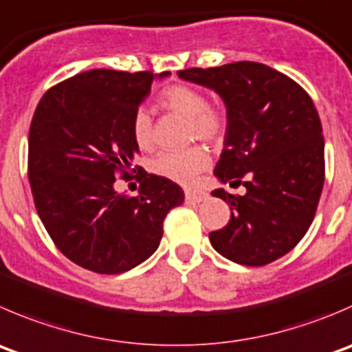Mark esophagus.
I'll return each instance as SVG.
<instances>
[{
	"mask_svg": "<svg viewBox=\"0 0 352 352\" xmlns=\"http://www.w3.org/2000/svg\"><path fill=\"white\" fill-rule=\"evenodd\" d=\"M204 199H206V194H204L203 190L186 189V201H187V203L197 204V203H203Z\"/></svg>",
	"mask_w": 352,
	"mask_h": 352,
	"instance_id": "esophagus-1",
	"label": "esophagus"
}]
</instances>
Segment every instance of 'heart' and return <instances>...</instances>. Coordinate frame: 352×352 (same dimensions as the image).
Returning a JSON list of instances; mask_svg holds the SVG:
<instances>
[{
  "instance_id": "1",
  "label": "heart",
  "mask_w": 352,
  "mask_h": 352,
  "mask_svg": "<svg viewBox=\"0 0 352 352\" xmlns=\"http://www.w3.org/2000/svg\"><path fill=\"white\" fill-rule=\"evenodd\" d=\"M158 104L170 113L187 118L190 125V138L214 141L220 138L225 129L223 115L208 107L206 96L190 85H172L160 94ZM132 135L139 149L148 151L153 148L155 142L153 122L144 110L135 111L132 118ZM208 165H210V155L206 149L201 146H192L186 151L162 153L153 163V170L156 175L165 177L173 182L190 184Z\"/></svg>"
}]
</instances>
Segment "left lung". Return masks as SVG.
Instances as JSON below:
<instances>
[{
	"instance_id": "left-lung-1",
	"label": "left lung",
	"mask_w": 352,
	"mask_h": 352,
	"mask_svg": "<svg viewBox=\"0 0 352 352\" xmlns=\"http://www.w3.org/2000/svg\"><path fill=\"white\" fill-rule=\"evenodd\" d=\"M179 77L221 98L227 129L213 173L230 186L245 179L244 196L221 187L211 192L232 213L210 234L211 245L245 267L282 258L308 232L325 180V142L311 98L287 75L254 61L187 68Z\"/></svg>"
}]
</instances>
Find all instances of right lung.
I'll list each match as a JSON object with an SVG mask.
<instances>
[{
  "mask_svg": "<svg viewBox=\"0 0 352 352\" xmlns=\"http://www.w3.org/2000/svg\"><path fill=\"white\" fill-rule=\"evenodd\" d=\"M170 72H82L41 98L29 131V182L41 221L68 259L96 274H122L158 249L163 220L184 190L139 168V196L115 190L139 146L132 118L156 78Z\"/></svg>",
  "mask_w": 352,
  "mask_h": 352,
  "instance_id": "right-lung-1",
  "label": "right lung"
}]
</instances>
